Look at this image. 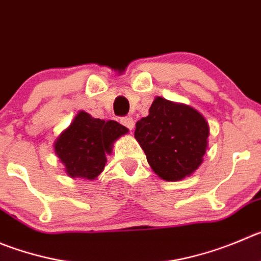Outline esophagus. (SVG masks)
Returning a JSON list of instances; mask_svg holds the SVG:
<instances>
[{"label":"esophagus","instance_id":"1","mask_svg":"<svg viewBox=\"0 0 261 261\" xmlns=\"http://www.w3.org/2000/svg\"><path fill=\"white\" fill-rule=\"evenodd\" d=\"M121 123H122L125 127H127L128 130H133L134 126H135L133 117H123V118H121Z\"/></svg>","mask_w":261,"mask_h":261}]
</instances>
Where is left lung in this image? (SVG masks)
Here are the masks:
<instances>
[{
  "label": "left lung",
  "instance_id": "8db88e82",
  "mask_svg": "<svg viewBox=\"0 0 261 261\" xmlns=\"http://www.w3.org/2000/svg\"><path fill=\"white\" fill-rule=\"evenodd\" d=\"M210 134L204 117L192 107L157 96L149 114L136 122L135 139L153 171L179 181L201 166Z\"/></svg>",
  "mask_w": 261,
  "mask_h": 261
}]
</instances>
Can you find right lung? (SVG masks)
<instances>
[{"label":"right lung","mask_w":261,"mask_h":261,"mask_svg":"<svg viewBox=\"0 0 261 261\" xmlns=\"http://www.w3.org/2000/svg\"><path fill=\"white\" fill-rule=\"evenodd\" d=\"M128 133L116 121L94 118L81 111L54 143V149L70 177L94 180L103 172L113 143Z\"/></svg>","instance_id":"1"}]
</instances>
